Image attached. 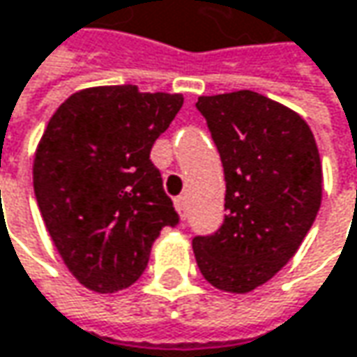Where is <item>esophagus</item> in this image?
Returning <instances> with one entry per match:
<instances>
[{
	"label": "esophagus",
	"mask_w": 357,
	"mask_h": 357,
	"mask_svg": "<svg viewBox=\"0 0 357 357\" xmlns=\"http://www.w3.org/2000/svg\"><path fill=\"white\" fill-rule=\"evenodd\" d=\"M174 206H176V210H178L179 218L185 220V216H188V204H185V198H183V196L176 198L174 199Z\"/></svg>",
	"instance_id": "34e87169"
}]
</instances>
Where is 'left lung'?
Masks as SVG:
<instances>
[{
  "label": "left lung",
  "mask_w": 357,
  "mask_h": 357,
  "mask_svg": "<svg viewBox=\"0 0 357 357\" xmlns=\"http://www.w3.org/2000/svg\"><path fill=\"white\" fill-rule=\"evenodd\" d=\"M220 151L228 214L192 246L212 287L244 295L271 281L295 257L315 220L324 172L299 113L252 91L199 96Z\"/></svg>",
  "instance_id": "left-lung-1"
}]
</instances>
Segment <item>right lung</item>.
<instances>
[{
  "mask_svg": "<svg viewBox=\"0 0 357 357\" xmlns=\"http://www.w3.org/2000/svg\"><path fill=\"white\" fill-rule=\"evenodd\" d=\"M181 95L133 84L91 86L50 116L33 153V194L73 277L95 293L127 289L178 214L151 147L178 115Z\"/></svg>",
  "mask_w": 357,
  "mask_h": 357,
  "instance_id": "right-lung-1",
  "label": "right lung"
}]
</instances>
